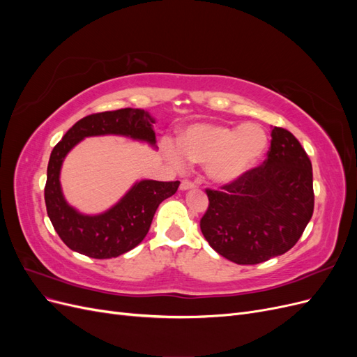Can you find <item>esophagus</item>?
Segmentation results:
<instances>
[{"label":"esophagus","instance_id":"esophagus-1","mask_svg":"<svg viewBox=\"0 0 357 357\" xmlns=\"http://www.w3.org/2000/svg\"><path fill=\"white\" fill-rule=\"evenodd\" d=\"M190 189H195V185H193L192 181L183 180V181L180 183V190H190Z\"/></svg>","mask_w":357,"mask_h":357}]
</instances>
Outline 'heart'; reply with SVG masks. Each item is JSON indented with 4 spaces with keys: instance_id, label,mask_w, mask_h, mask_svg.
Wrapping results in <instances>:
<instances>
[{
    "instance_id": "obj_1",
    "label": "heart",
    "mask_w": 357,
    "mask_h": 357,
    "mask_svg": "<svg viewBox=\"0 0 357 357\" xmlns=\"http://www.w3.org/2000/svg\"><path fill=\"white\" fill-rule=\"evenodd\" d=\"M268 149V135L262 126L244 123H193L183 129L178 146L167 144L169 160L183 167L186 158L204 164L205 176L214 185L228 186L240 181L261 162Z\"/></svg>"
}]
</instances>
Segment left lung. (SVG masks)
<instances>
[{
  "mask_svg": "<svg viewBox=\"0 0 357 357\" xmlns=\"http://www.w3.org/2000/svg\"><path fill=\"white\" fill-rule=\"evenodd\" d=\"M271 137L262 167L223 190H207L202 235L215 252L238 265H256L290 250L314 210L305 150L283 128L274 126Z\"/></svg>",
  "mask_w": 357,
  "mask_h": 357,
  "instance_id": "1",
  "label": "left lung"
}]
</instances>
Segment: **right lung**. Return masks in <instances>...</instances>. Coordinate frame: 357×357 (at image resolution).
<instances>
[{"instance_id":"add662e5","label":"right lung","mask_w":357,"mask_h":357,"mask_svg":"<svg viewBox=\"0 0 357 357\" xmlns=\"http://www.w3.org/2000/svg\"><path fill=\"white\" fill-rule=\"evenodd\" d=\"M155 117L142 109H122L86 116L53 147L47 165L45 199L53 228L71 250L93 259H112L144 240L159 204L174 195L180 181L137 180L102 213L86 214L66 199L61 169L67 155L88 137L117 135L156 149Z\"/></svg>"}]
</instances>
